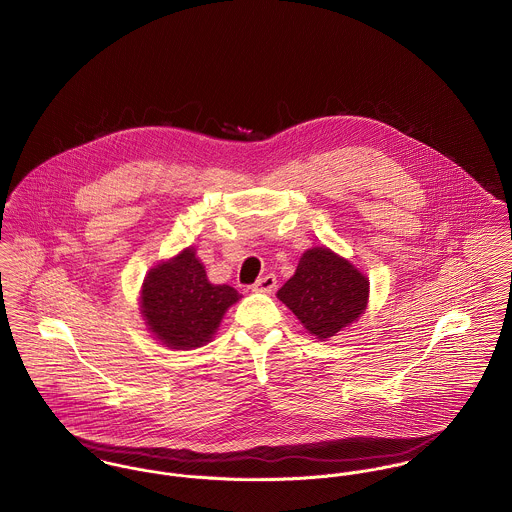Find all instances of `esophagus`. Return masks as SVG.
Listing matches in <instances>:
<instances>
[{
  "label": "esophagus",
  "instance_id": "obj_1",
  "mask_svg": "<svg viewBox=\"0 0 512 512\" xmlns=\"http://www.w3.org/2000/svg\"><path fill=\"white\" fill-rule=\"evenodd\" d=\"M276 283L278 279L274 274H266L264 278L258 279L254 285H252V291H258V293H272L276 289Z\"/></svg>",
  "mask_w": 512,
  "mask_h": 512
}]
</instances>
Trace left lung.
I'll return each mask as SVG.
<instances>
[{
	"mask_svg": "<svg viewBox=\"0 0 512 512\" xmlns=\"http://www.w3.org/2000/svg\"><path fill=\"white\" fill-rule=\"evenodd\" d=\"M370 281L328 248L307 250L278 297L317 338L356 321L368 305Z\"/></svg>",
	"mask_w": 512,
	"mask_h": 512,
	"instance_id": "obj_1",
	"label": "left lung"
}]
</instances>
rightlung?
<instances>
[{"label":"right lung","mask_w":512,"mask_h":512,"mask_svg":"<svg viewBox=\"0 0 512 512\" xmlns=\"http://www.w3.org/2000/svg\"><path fill=\"white\" fill-rule=\"evenodd\" d=\"M240 299L231 285L209 283L195 250L156 266L144 279L140 307L150 330L172 348H197L215 334L225 311Z\"/></svg>","instance_id":"obj_1"}]
</instances>
